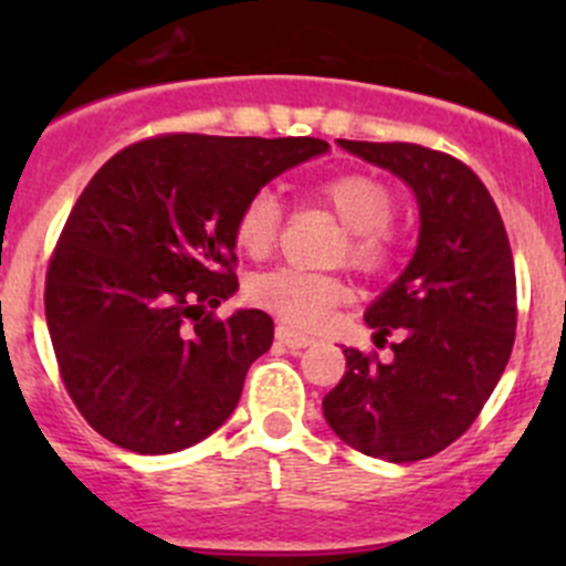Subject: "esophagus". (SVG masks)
Wrapping results in <instances>:
<instances>
[{
    "mask_svg": "<svg viewBox=\"0 0 566 566\" xmlns=\"http://www.w3.org/2000/svg\"><path fill=\"white\" fill-rule=\"evenodd\" d=\"M276 339L282 342L284 347H290V350H301V347H310L312 342V336H306V334H298V331H293V328H287V325H279L276 328Z\"/></svg>",
    "mask_w": 566,
    "mask_h": 566,
    "instance_id": "34e87169",
    "label": "esophagus"
}]
</instances>
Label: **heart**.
<instances>
[{
	"instance_id": "heart-1",
	"label": "heart",
	"mask_w": 566,
	"mask_h": 566,
	"mask_svg": "<svg viewBox=\"0 0 566 566\" xmlns=\"http://www.w3.org/2000/svg\"><path fill=\"white\" fill-rule=\"evenodd\" d=\"M317 199L345 224L347 262L364 273H380L397 254V230L391 227L394 197L369 175H336L319 182ZM282 230V205L271 191H260L243 202L235 219V243L249 256H265L276 247ZM249 298L260 310L295 328H315L345 301V284L323 273L298 268H276L256 273L249 282Z\"/></svg>"
}]
</instances>
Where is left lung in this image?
<instances>
[{
	"label": "left lung",
	"instance_id": "left-lung-1",
	"mask_svg": "<svg viewBox=\"0 0 566 566\" xmlns=\"http://www.w3.org/2000/svg\"><path fill=\"white\" fill-rule=\"evenodd\" d=\"M389 169L419 202V247L367 310L391 361L345 347L347 373L323 399L331 430L356 452L416 462L476 421L515 345L517 284L510 238L484 182L458 158L408 142L339 139Z\"/></svg>",
	"mask_w": 566,
	"mask_h": 566
}]
</instances>
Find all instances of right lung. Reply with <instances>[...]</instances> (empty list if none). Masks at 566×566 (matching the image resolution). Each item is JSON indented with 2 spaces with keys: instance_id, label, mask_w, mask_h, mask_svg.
<instances>
[{
  "instance_id": "1",
  "label": "right lung",
  "mask_w": 566,
  "mask_h": 566,
  "mask_svg": "<svg viewBox=\"0 0 566 566\" xmlns=\"http://www.w3.org/2000/svg\"><path fill=\"white\" fill-rule=\"evenodd\" d=\"M323 153L312 136L164 134L87 182L45 271V323L62 384L106 441L169 454L230 419L273 342L265 312L213 315L238 290V210Z\"/></svg>"
}]
</instances>
